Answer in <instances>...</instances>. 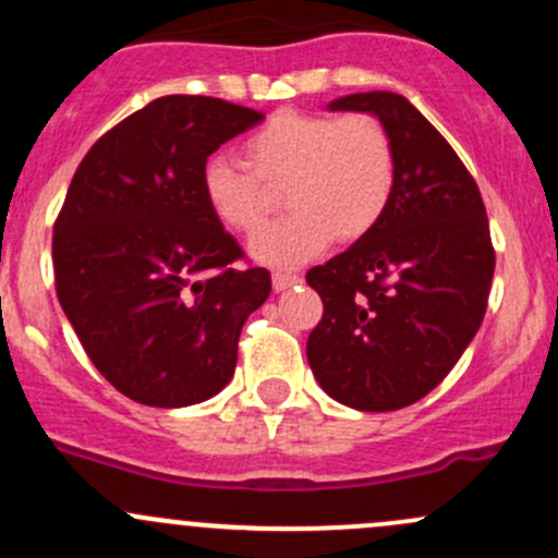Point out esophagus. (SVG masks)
Returning a JSON list of instances; mask_svg holds the SVG:
<instances>
[{
	"mask_svg": "<svg viewBox=\"0 0 558 558\" xmlns=\"http://www.w3.org/2000/svg\"><path fill=\"white\" fill-rule=\"evenodd\" d=\"M300 275H291V272H275L272 275V286H275V291H286V289H291V286H296L300 283Z\"/></svg>",
	"mask_w": 558,
	"mask_h": 558,
	"instance_id": "1",
	"label": "esophagus"
}]
</instances>
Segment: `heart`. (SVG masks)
<instances>
[{
    "label": "heart",
    "mask_w": 558,
    "mask_h": 558,
    "mask_svg": "<svg viewBox=\"0 0 558 558\" xmlns=\"http://www.w3.org/2000/svg\"><path fill=\"white\" fill-rule=\"evenodd\" d=\"M245 165L210 156L199 189L207 210L229 232H253L267 213L264 185L286 183L291 216L253 234L251 256L267 267H296L335 238L353 243L386 216L397 159L386 126L369 112L331 118L275 112L245 140Z\"/></svg>",
    "instance_id": "obj_1"
}]
</instances>
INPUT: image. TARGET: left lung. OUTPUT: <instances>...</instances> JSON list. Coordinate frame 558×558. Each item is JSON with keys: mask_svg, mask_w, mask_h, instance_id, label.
<instances>
[{"mask_svg": "<svg viewBox=\"0 0 558 558\" xmlns=\"http://www.w3.org/2000/svg\"><path fill=\"white\" fill-rule=\"evenodd\" d=\"M329 110L384 123L397 183L378 227L307 272L324 302L307 362L331 399L386 413L426 397L481 329L492 232L472 174L402 94H348Z\"/></svg>", "mask_w": 558, "mask_h": 558, "instance_id": "obj_1", "label": "left lung"}]
</instances>
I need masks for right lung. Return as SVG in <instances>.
<instances>
[{
	"label": "right lung",
	"instance_id": "add662e5",
	"mask_svg": "<svg viewBox=\"0 0 558 558\" xmlns=\"http://www.w3.org/2000/svg\"><path fill=\"white\" fill-rule=\"evenodd\" d=\"M262 118L216 97H159L102 134L72 178L53 227L56 294L94 367L134 402L216 397L272 291L264 267H234L243 247L199 189L207 156Z\"/></svg>",
	"mask_w": 558,
	"mask_h": 558
}]
</instances>
